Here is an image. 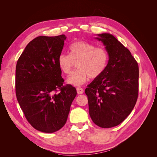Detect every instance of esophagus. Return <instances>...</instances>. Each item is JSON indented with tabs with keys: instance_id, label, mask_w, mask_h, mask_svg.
<instances>
[{
	"instance_id": "1",
	"label": "esophagus",
	"mask_w": 157,
	"mask_h": 157,
	"mask_svg": "<svg viewBox=\"0 0 157 157\" xmlns=\"http://www.w3.org/2000/svg\"><path fill=\"white\" fill-rule=\"evenodd\" d=\"M77 92L78 94H83V92H84V90H83L82 88L78 87V88H77Z\"/></svg>"
}]
</instances>
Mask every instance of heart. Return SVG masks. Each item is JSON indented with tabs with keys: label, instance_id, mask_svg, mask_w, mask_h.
<instances>
[{
	"label": "heart",
	"instance_id": "obj_1",
	"mask_svg": "<svg viewBox=\"0 0 157 157\" xmlns=\"http://www.w3.org/2000/svg\"><path fill=\"white\" fill-rule=\"evenodd\" d=\"M109 61L107 51L101 47H96L90 42L78 40L69 47V54H61L58 58V64L61 72L71 73L77 63V70L71 73L67 82L73 86H81L88 77L97 78L105 71Z\"/></svg>",
	"mask_w": 157,
	"mask_h": 157
}]
</instances>
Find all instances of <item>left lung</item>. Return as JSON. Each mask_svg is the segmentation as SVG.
Wrapping results in <instances>:
<instances>
[{
	"label": "left lung",
	"instance_id": "8db88e82",
	"mask_svg": "<svg viewBox=\"0 0 157 157\" xmlns=\"http://www.w3.org/2000/svg\"><path fill=\"white\" fill-rule=\"evenodd\" d=\"M109 54L107 67L85 90L89 114L97 126L108 128L124 121L138 96L139 67L128 48L110 33L98 34Z\"/></svg>",
	"mask_w": 157,
	"mask_h": 157
}]
</instances>
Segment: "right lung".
<instances>
[{"instance_id":"right-lung-1","label":"right lung","mask_w":157,"mask_h":157,"mask_svg":"<svg viewBox=\"0 0 157 157\" xmlns=\"http://www.w3.org/2000/svg\"><path fill=\"white\" fill-rule=\"evenodd\" d=\"M65 35L40 36L31 40L19 58L16 94L27 121L35 129L53 133L66 123L77 90L63 86L58 58ZM59 89V93H55Z\"/></svg>"}]
</instances>
